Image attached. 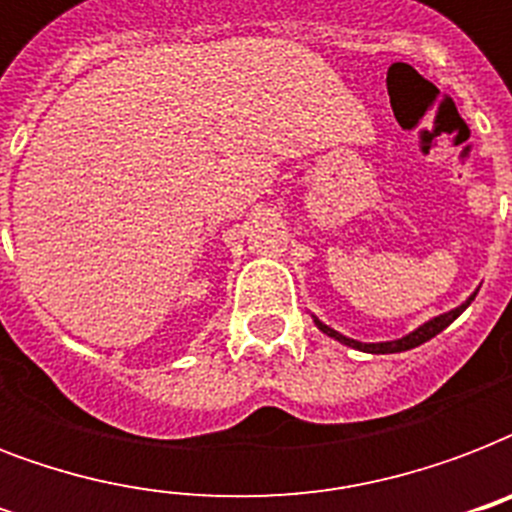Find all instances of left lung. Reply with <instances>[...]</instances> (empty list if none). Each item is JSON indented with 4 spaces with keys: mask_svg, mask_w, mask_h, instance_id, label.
<instances>
[{
    "mask_svg": "<svg viewBox=\"0 0 512 512\" xmlns=\"http://www.w3.org/2000/svg\"><path fill=\"white\" fill-rule=\"evenodd\" d=\"M473 297H476V295H470L468 300H465V303H462V305H457L454 311L441 313V316L425 321L422 327H417V329H414V332H409V335H406V337H398V340H390V342H358V340H350V337L340 335V332H335V329H332V327H327V324L316 319V316H313V321H316V327H319L321 332H324V335L335 337L337 342H342V345H348V348L364 350V353H401V350L417 348V345H422V342H428L430 337H436L438 332H444V329L449 327V324H452V321L457 319V316H460V313L465 311V308H468L470 303H473Z\"/></svg>",
    "mask_w": 512,
    "mask_h": 512,
    "instance_id": "1",
    "label": "left lung"
}]
</instances>
